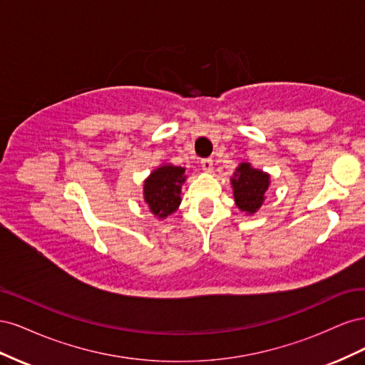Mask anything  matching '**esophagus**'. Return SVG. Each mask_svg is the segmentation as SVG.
I'll return each instance as SVG.
<instances>
[{
    "mask_svg": "<svg viewBox=\"0 0 365 365\" xmlns=\"http://www.w3.org/2000/svg\"><path fill=\"white\" fill-rule=\"evenodd\" d=\"M201 168L204 172L212 173L213 172V160L212 158H204L201 160Z\"/></svg>",
    "mask_w": 365,
    "mask_h": 365,
    "instance_id": "1",
    "label": "esophagus"
}]
</instances>
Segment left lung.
<instances>
[{"mask_svg":"<svg viewBox=\"0 0 365 365\" xmlns=\"http://www.w3.org/2000/svg\"><path fill=\"white\" fill-rule=\"evenodd\" d=\"M237 208L245 215L257 213L264 202V193L271 184V175L252 168L251 163H240L230 178Z\"/></svg>","mask_w":365,"mask_h":365,"instance_id":"8db88e82","label":"left lung"}]
</instances>
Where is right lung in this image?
I'll use <instances>...</instances> for the list:
<instances>
[{"mask_svg": "<svg viewBox=\"0 0 365 365\" xmlns=\"http://www.w3.org/2000/svg\"><path fill=\"white\" fill-rule=\"evenodd\" d=\"M185 180V168L170 163H164L150 172L143 184V197L153 216L165 219L178 210Z\"/></svg>", "mask_w": 365, "mask_h": 365, "instance_id": "1", "label": "right lung"}]
</instances>
